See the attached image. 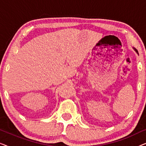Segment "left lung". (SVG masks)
Segmentation results:
<instances>
[{
  "label": "left lung",
  "instance_id": "obj_1",
  "mask_svg": "<svg viewBox=\"0 0 146 146\" xmlns=\"http://www.w3.org/2000/svg\"><path fill=\"white\" fill-rule=\"evenodd\" d=\"M133 48V49H134V50H135V52H136L137 53V54H138V52H137V50H136V49H135V48Z\"/></svg>",
  "mask_w": 146,
  "mask_h": 146
}]
</instances>
